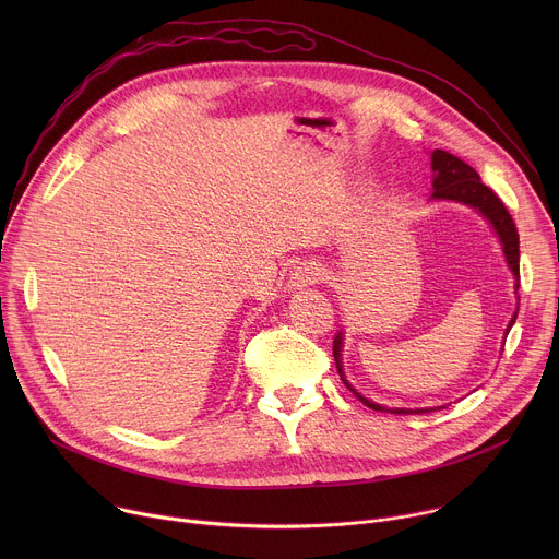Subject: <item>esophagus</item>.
I'll return each mask as SVG.
<instances>
[{"instance_id": "obj_1", "label": "esophagus", "mask_w": 559, "mask_h": 559, "mask_svg": "<svg viewBox=\"0 0 559 559\" xmlns=\"http://www.w3.org/2000/svg\"><path fill=\"white\" fill-rule=\"evenodd\" d=\"M321 278H323L321 265H316V263H311V261H305V263H300L298 267L292 270V274H289V289L309 287V285L318 283Z\"/></svg>"}]
</instances>
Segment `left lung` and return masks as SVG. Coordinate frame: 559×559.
Wrapping results in <instances>:
<instances>
[{
  "instance_id": "obj_1",
  "label": "left lung",
  "mask_w": 559,
  "mask_h": 559,
  "mask_svg": "<svg viewBox=\"0 0 559 559\" xmlns=\"http://www.w3.org/2000/svg\"><path fill=\"white\" fill-rule=\"evenodd\" d=\"M431 170H433V192H431V201H451V203H462V205H468L473 207L475 212H480L489 223L491 227L496 229L498 238H500V246H502V252H504V259H507V265L515 278V294H518V287H520V236H518V229H515V223L509 214V210L504 207V203L496 197V192L491 188H487L483 181H480V175H477L468 164H464L462 158L444 152V150H433L431 152ZM518 318V309L513 311V318L507 325V332H504V338L509 336L513 323ZM343 330L336 334L334 338V360H336V367H338V373L345 382V386L358 397V401L362 405H367L369 409L373 412H389V414H429V412H436V409H444L442 407H425V409H391V407H384V405H378L373 401H369V397H365L362 393H358L349 380L345 378V371H343Z\"/></svg>"
}]
</instances>
